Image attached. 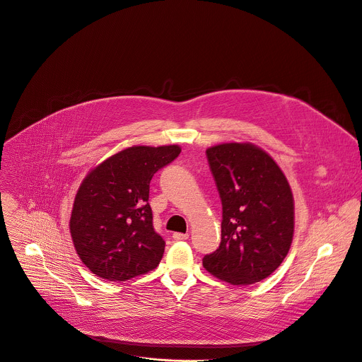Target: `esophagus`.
<instances>
[{
  "mask_svg": "<svg viewBox=\"0 0 362 362\" xmlns=\"http://www.w3.org/2000/svg\"><path fill=\"white\" fill-rule=\"evenodd\" d=\"M187 238H189L187 233H180V232L173 233V239H175V240H186Z\"/></svg>",
  "mask_w": 362,
  "mask_h": 362,
  "instance_id": "34e87169",
  "label": "esophagus"
}]
</instances>
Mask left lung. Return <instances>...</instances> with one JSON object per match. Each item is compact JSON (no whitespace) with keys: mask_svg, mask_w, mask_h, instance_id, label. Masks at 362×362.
Returning <instances> with one entry per match:
<instances>
[{"mask_svg":"<svg viewBox=\"0 0 362 362\" xmlns=\"http://www.w3.org/2000/svg\"><path fill=\"white\" fill-rule=\"evenodd\" d=\"M222 200V240L203 267L232 285L268 278L285 259L293 236L291 186L269 154L252 143L206 150Z\"/></svg>","mask_w":362,"mask_h":362,"instance_id":"1","label":"left lung"}]
</instances>
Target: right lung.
<instances>
[{"label":"right lung","mask_w":362,"mask_h":362,"mask_svg":"<svg viewBox=\"0 0 362 362\" xmlns=\"http://www.w3.org/2000/svg\"><path fill=\"white\" fill-rule=\"evenodd\" d=\"M180 153L172 146H133L81 182L70 218V233L83 264L107 281H127L156 268L165 252L153 228L150 180Z\"/></svg>","instance_id":"right-lung-1"}]
</instances>
